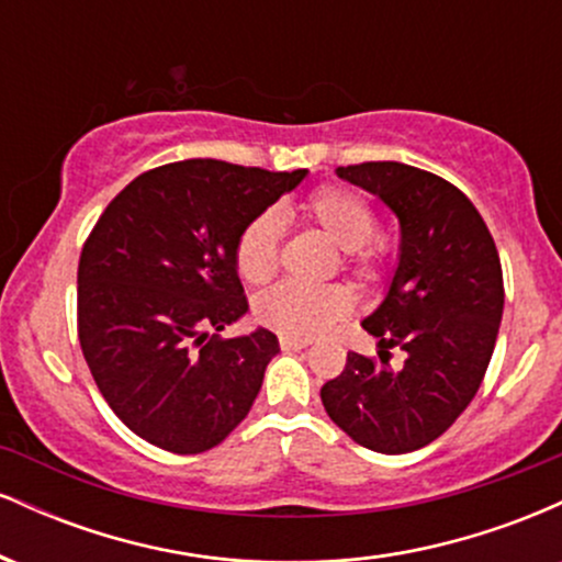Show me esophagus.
<instances>
[{
  "instance_id": "1",
  "label": "esophagus",
  "mask_w": 562,
  "mask_h": 562,
  "mask_svg": "<svg viewBox=\"0 0 562 562\" xmlns=\"http://www.w3.org/2000/svg\"><path fill=\"white\" fill-rule=\"evenodd\" d=\"M308 344L301 338H290V335H280V348L282 351H301V348H306Z\"/></svg>"
}]
</instances>
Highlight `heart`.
<instances>
[{
  "label": "heart",
  "mask_w": 562,
  "mask_h": 562,
  "mask_svg": "<svg viewBox=\"0 0 562 562\" xmlns=\"http://www.w3.org/2000/svg\"><path fill=\"white\" fill-rule=\"evenodd\" d=\"M299 216L322 235L344 248V267L364 285H375L389 274L391 248L378 235L375 209L351 187L325 184L308 192L299 203ZM280 218L272 211L254 216L235 243V269L250 285H263L277 272L280 261ZM353 293L346 285H299L282 282L256 301L261 325L290 335L317 338L330 327L351 317Z\"/></svg>",
  "instance_id": "1"
}]
</instances>
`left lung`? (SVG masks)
<instances>
[{"label":"left lung","instance_id":"1","mask_svg":"<svg viewBox=\"0 0 562 562\" xmlns=\"http://www.w3.org/2000/svg\"><path fill=\"white\" fill-rule=\"evenodd\" d=\"M398 216L402 256L389 295L362 322L380 359L348 351L319 396L359 447L404 454L447 434L492 362L505 282L492 232L462 190L436 173L370 160L338 169ZM405 362L390 367V348Z\"/></svg>","mask_w":562,"mask_h":562}]
</instances>
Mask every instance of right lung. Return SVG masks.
<instances>
[{
	"mask_svg": "<svg viewBox=\"0 0 562 562\" xmlns=\"http://www.w3.org/2000/svg\"><path fill=\"white\" fill-rule=\"evenodd\" d=\"M303 177L177 160L128 182L89 232L76 306L83 359L119 420L153 447L214 449L254 406L277 335L209 333L248 312L237 235Z\"/></svg>",
	"mask_w": 562,
	"mask_h": 562,
	"instance_id": "obj_1",
	"label": "right lung"
}]
</instances>
